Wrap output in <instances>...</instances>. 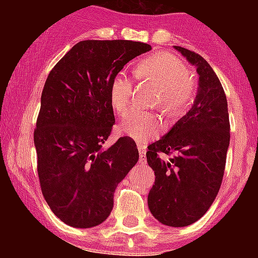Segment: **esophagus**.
Masks as SVG:
<instances>
[{"label": "esophagus", "mask_w": 258, "mask_h": 258, "mask_svg": "<svg viewBox=\"0 0 258 258\" xmlns=\"http://www.w3.org/2000/svg\"><path fill=\"white\" fill-rule=\"evenodd\" d=\"M138 151H140V163H146V146L143 143H138Z\"/></svg>", "instance_id": "34e87169"}]
</instances>
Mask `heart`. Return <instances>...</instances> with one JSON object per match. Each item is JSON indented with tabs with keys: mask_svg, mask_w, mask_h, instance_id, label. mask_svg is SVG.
Masks as SVG:
<instances>
[{
	"mask_svg": "<svg viewBox=\"0 0 258 258\" xmlns=\"http://www.w3.org/2000/svg\"><path fill=\"white\" fill-rule=\"evenodd\" d=\"M137 72L151 77L163 86L160 107L170 117L179 116L191 106L197 86L190 77V70L182 59L169 52H157L141 61ZM134 79L126 70L118 71L109 85V99L117 112H124L132 99ZM120 131L138 142H147L164 131L163 118L152 111L132 109L122 116Z\"/></svg>",
	"mask_w": 258,
	"mask_h": 258,
	"instance_id": "heart-1",
	"label": "heart"
}]
</instances>
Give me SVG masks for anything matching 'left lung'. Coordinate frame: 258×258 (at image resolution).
<instances>
[{"instance_id": "1", "label": "left lung", "mask_w": 258, "mask_h": 258, "mask_svg": "<svg viewBox=\"0 0 258 258\" xmlns=\"http://www.w3.org/2000/svg\"><path fill=\"white\" fill-rule=\"evenodd\" d=\"M174 49L197 67L199 88L190 111L146 152L155 170L147 203L159 222L183 227L200 220L217 197L230 143V121L226 95L208 61L184 47ZM159 153L176 156L165 162Z\"/></svg>"}]
</instances>
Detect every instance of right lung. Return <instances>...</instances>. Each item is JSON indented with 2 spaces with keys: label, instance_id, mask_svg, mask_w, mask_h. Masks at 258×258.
Segmentation results:
<instances>
[{
  "label": "right lung",
  "instance_id": "right-lung-1",
  "mask_svg": "<svg viewBox=\"0 0 258 258\" xmlns=\"http://www.w3.org/2000/svg\"><path fill=\"white\" fill-rule=\"evenodd\" d=\"M150 50L136 41H80L47 76L33 136L37 172L50 209L68 226L106 221L117 184L138 161L131 137L103 147L115 124L109 85L127 61Z\"/></svg>",
  "mask_w": 258,
  "mask_h": 258
}]
</instances>
